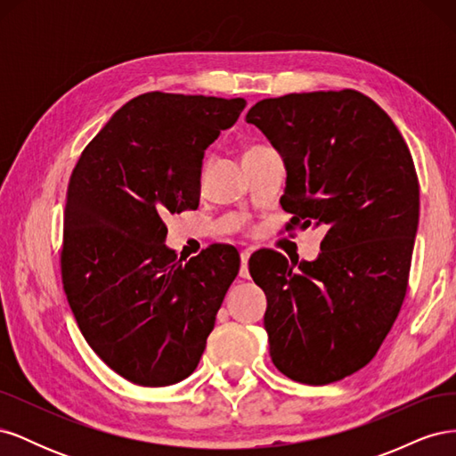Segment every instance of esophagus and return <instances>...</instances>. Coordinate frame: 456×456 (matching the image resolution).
Segmentation results:
<instances>
[{
    "label": "esophagus",
    "mask_w": 456,
    "mask_h": 456,
    "mask_svg": "<svg viewBox=\"0 0 456 456\" xmlns=\"http://www.w3.org/2000/svg\"><path fill=\"white\" fill-rule=\"evenodd\" d=\"M241 270H240V275L243 280H249V268H247V265H249V256L251 253L249 251H241Z\"/></svg>",
    "instance_id": "1"
}]
</instances>
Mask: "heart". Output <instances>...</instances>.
I'll use <instances>...</instances> for the list:
<instances>
[{
    "mask_svg": "<svg viewBox=\"0 0 456 456\" xmlns=\"http://www.w3.org/2000/svg\"><path fill=\"white\" fill-rule=\"evenodd\" d=\"M251 150H256V148H251ZM251 150H249V151H251Z\"/></svg>",
    "mask_w": 456,
    "mask_h": 456,
    "instance_id": "b5f03b06",
    "label": "heart"
}]
</instances>
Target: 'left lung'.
<instances>
[{
	"mask_svg": "<svg viewBox=\"0 0 456 456\" xmlns=\"http://www.w3.org/2000/svg\"><path fill=\"white\" fill-rule=\"evenodd\" d=\"M245 119L283 158L287 230L327 228L320 256L297 272L275 251L253 260L272 362L302 384L342 380L375 357L402 310L419 226L415 163L390 116L354 89L265 99Z\"/></svg>",
	"mask_w": 456,
	"mask_h": 456,
	"instance_id": "left-lung-1",
	"label": "left lung"
}]
</instances>
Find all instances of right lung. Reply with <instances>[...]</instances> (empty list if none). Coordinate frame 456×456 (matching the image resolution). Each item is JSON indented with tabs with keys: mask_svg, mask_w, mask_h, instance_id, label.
<instances>
[{
	"mask_svg": "<svg viewBox=\"0 0 456 456\" xmlns=\"http://www.w3.org/2000/svg\"><path fill=\"white\" fill-rule=\"evenodd\" d=\"M247 102L144 93L81 151L66 191L61 272L81 335L119 377L169 386L200 363L240 270L232 245L188 262L163 215L198 209L203 154Z\"/></svg>",
	"mask_w": 456,
	"mask_h": 456,
	"instance_id": "1",
	"label": "right lung"
}]
</instances>
